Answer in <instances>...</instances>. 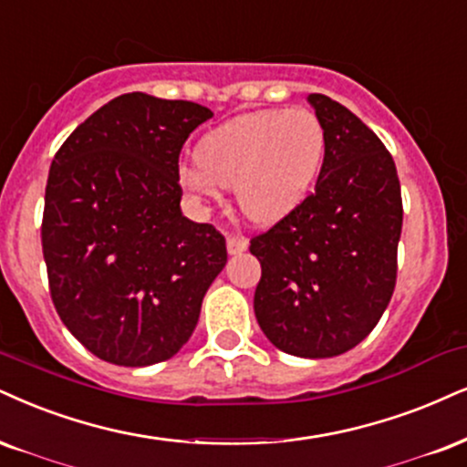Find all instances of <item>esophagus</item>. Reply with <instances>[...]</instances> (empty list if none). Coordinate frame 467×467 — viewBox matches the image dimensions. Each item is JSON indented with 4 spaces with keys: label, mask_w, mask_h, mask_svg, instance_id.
<instances>
[{
    "label": "esophagus",
    "mask_w": 467,
    "mask_h": 467,
    "mask_svg": "<svg viewBox=\"0 0 467 467\" xmlns=\"http://www.w3.org/2000/svg\"><path fill=\"white\" fill-rule=\"evenodd\" d=\"M246 249H249V240H246L244 235H227L229 255H240V253H244Z\"/></svg>",
    "instance_id": "34e87169"
}]
</instances>
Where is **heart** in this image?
<instances>
[{"mask_svg":"<svg viewBox=\"0 0 467 467\" xmlns=\"http://www.w3.org/2000/svg\"><path fill=\"white\" fill-rule=\"evenodd\" d=\"M325 147L320 119L305 108L240 114L201 138L197 158L180 166V183L197 199L234 186L249 221L277 223L312 188Z\"/></svg>","mask_w":467,"mask_h":467,"instance_id":"obj_1","label":"heart"}]
</instances>
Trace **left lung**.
<instances>
[{"label": "left lung", "mask_w": 467, "mask_h": 467, "mask_svg": "<svg viewBox=\"0 0 467 467\" xmlns=\"http://www.w3.org/2000/svg\"><path fill=\"white\" fill-rule=\"evenodd\" d=\"M307 101L325 160L314 192L251 240L262 264L253 309L279 350L325 359L355 348L392 298L402 199L379 136L327 95Z\"/></svg>", "instance_id": "8db88e82"}]
</instances>
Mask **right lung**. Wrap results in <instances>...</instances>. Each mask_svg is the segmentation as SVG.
I'll return each mask as SVG.
<instances>
[{"label": "right lung", "instance_id": "right-lung-1", "mask_svg": "<svg viewBox=\"0 0 467 467\" xmlns=\"http://www.w3.org/2000/svg\"><path fill=\"white\" fill-rule=\"evenodd\" d=\"M214 117L192 101L128 93L57 149L40 240L65 327L117 366L171 359L227 264L221 232L182 214L180 153Z\"/></svg>", "mask_w": 467, "mask_h": 467}]
</instances>
